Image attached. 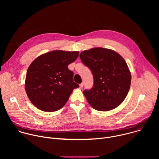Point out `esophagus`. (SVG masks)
<instances>
[{"mask_svg":"<svg viewBox=\"0 0 159 159\" xmlns=\"http://www.w3.org/2000/svg\"><path fill=\"white\" fill-rule=\"evenodd\" d=\"M83 86H84V83H83V82H82L81 84H80V88H82Z\"/></svg>","mask_w":159,"mask_h":159,"instance_id":"34e87169","label":"esophagus"}]
</instances>
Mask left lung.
<instances>
[{"label":"left lung","instance_id":"1","mask_svg":"<svg viewBox=\"0 0 159 159\" xmlns=\"http://www.w3.org/2000/svg\"><path fill=\"white\" fill-rule=\"evenodd\" d=\"M80 58L93 75V87L83 91L89 104L101 111L120 105L128 93L131 80L123 58L113 50L94 48L81 52Z\"/></svg>","mask_w":159,"mask_h":159}]
</instances>
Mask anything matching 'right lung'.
Returning a JSON list of instances; mask_svg holds the SVG:
<instances>
[{"label": "right lung", "mask_w": 159, "mask_h": 159, "mask_svg": "<svg viewBox=\"0 0 159 159\" xmlns=\"http://www.w3.org/2000/svg\"><path fill=\"white\" fill-rule=\"evenodd\" d=\"M78 56V52L55 50L39 56L31 63L25 89L37 108L53 112L66 104L73 90L79 87L74 82V72L68 69Z\"/></svg>", "instance_id": "right-lung-1"}]
</instances>
